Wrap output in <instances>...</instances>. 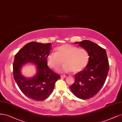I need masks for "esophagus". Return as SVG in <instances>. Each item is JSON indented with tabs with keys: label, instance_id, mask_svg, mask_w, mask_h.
<instances>
[{
	"label": "esophagus",
	"instance_id": "34e87169",
	"mask_svg": "<svg viewBox=\"0 0 122 122\" xmlns=\"http://www.w3.org/2000/svg\"><path fill=\"white\" fill-rule=\"evenodd\" d=\"M61 78H66V75H61Z\"/></svg>",
	"mask_w": 122,
	"mask_h": 122
}]
</instances>
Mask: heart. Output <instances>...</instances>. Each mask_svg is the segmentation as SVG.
Returning a JSON list of instances; mask_svg holds the SVG:
<instances>
[{"instance_id":"obj_1","label":"heart","mask_w":122,"mask_h":122,"mask_svg":"<svg viewBox=\"0 0 122 122\" xmlns=\"http://www.w3.org/2000/svg\"><path fill=\"white\" fill-rule=\"evenodd\" d=\"M89 55L84 48L64 44L56 47L55 53H50L46 57L47 65L50 68L56 70L63 61L65 65L60 71L65 72L72 71L73 73L81 72L87 66Z\"/></svg>"}]
</instances>
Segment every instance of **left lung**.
<instances>
[{
  "label": "left lung",
  "mask_w": 122,
  "mask_h": 122,
  "mask_svg": "<svg viewBox=\"0 0 122 122\" xmlns=\"http://www.w3.org/2000/svg\"><path fill=\"white\" fill-rule=\"evenodd\" d=\"M75 43L87 50L89 61L84 69L75 74V82L70 88L78 98L87 99L97 94L104 85L108 73V60L106 50L93 42L85 40Z\"/></svg>",
  "instance_id": "obj_1"
}]
</instances>
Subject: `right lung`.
<instances>
[{"mask_svg": "<svg viewBox=\"0 0 122 122\" xmlns=\"http://www.w3.org/2000/svg\"><path fill=\"white\" fill-rule=\"evenodd\" d=\"M51 43H40L31 42L16 53L13 64V75L15 81L23 93L35 101L47 98L52 92L55 83L61 78L60 75L50 70L46 57L52 49ZM31 62L37 65V72L34 77L27 79L20 73L25 63Z\"/></svg>", "mask_w": 122, "mask_h": 122, "instance_id": "right-lung-1", "label": "right lung"}]
</instances>
